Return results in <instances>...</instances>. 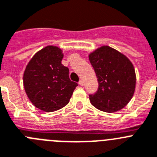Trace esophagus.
Instances as JSON below:
<instances>
[{
  "mask_svg": "<svg viewBox=\"0 0 157 157\" xmlns=\"http://www.w3.org/2000/svg\"><path fill=\"white\" fill-rule=\"evenodd\" d=\"M79 84H80V86H83V85H84V80H80V81H79Z\"/></svg>",
  "mask_w": 157,
  "mask_h": 157,
  "instance_id": "esophagus-1",
  "label": "esophagus"
}]
</instances>
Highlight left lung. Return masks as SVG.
<instances>
[{
    "label": "left lung",
    "mask_w": 157,
    "mask_h": 157,
    "mask_svg": "<svg viewBox=\"0 0 157 157\" xmlns=\"http://www.w3.org/2000/svg\"><path fill=\"white\" fill-rule=\"evenodd\" d=\"M89 61L99 83L97 91L89 95L92 104L106 112L123 108L135 90V71L130 61L107 46L92 53Z\"/></svg>",
    "instance_id": "1"
}]
</instances>
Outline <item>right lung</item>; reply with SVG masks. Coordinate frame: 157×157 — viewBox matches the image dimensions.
Here are the masks:
<instances>
[{"label":"right lung","instance_id":"1","mask_svg":"<svg viewBox=\"0 0 157 157\" xmlns=\"http://www.w3.org/2000/svg\"><path fill=\"white\" fill-rule=\"evenodd\" d=\"M63 54L57 46H48L37 52L24 74L25 92L37 108L52 112L69 102L77 83L69 77V68L62 64Z\"/></svg>","mask_w":157,"mask_h":157}]
</instances>
